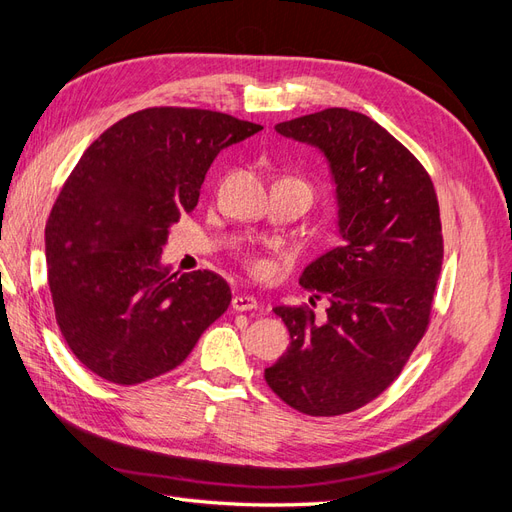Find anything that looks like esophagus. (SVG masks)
<instances>
[{
  "label": "esophagus",
  "instance_id": "esophagus-1",
  "mask_svg": "<svg viewBox=\"0 0 512 512\" xmlns=\"http://www.w3.org/2000/svg\"><path fill=\"white\" fill-rule=\"evenodd\" d=\"M230 305L235 312H252L258 307V301L254 297H247V294H237V297H232Z\"/></svg>",
  "mask_w": 512,
  "mask_h": 512
}]
</instances>
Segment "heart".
Wrapping results in <instances>:
<instances>
[{"label": "heart", "instance_id": "1", "mask_svg": "<svg viewBox=\"0 0 512 512\" xmlns=\"http://www.w3.org/2000/svg\"><path fill=\"white\" fill-rule=\"evenodd\" d=\"M247 269H250V273L256 277H265L271 271V265L265 258H252L250 262H247Z\"/></svg>", "mask_w": 512, "mask_h": 512}]
</instances>
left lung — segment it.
I'll return each instance as SVG.
<instances>
[{
    "mask_svg": "<svg viewBox=\"0 0 512 512\" xmlns=\"http://www.w3.org/2000/svg\"><path fill=\"white\" fill-rule=\"evenodd\" d=\"M275 130L327 158L342 243L299 280L329 299L327 316L273 309L290 348L265 380L303 414H346L389 389L427 331L444 256L438 196L423 164L363 113L324 108Z\"/></svg>",
    "mask_w": 512,
    "mask_h": 512,
    "instance_id": "left-lung-1",
    "label": "left lung"
}]
</instances>
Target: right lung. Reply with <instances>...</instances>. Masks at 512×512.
<instances>
[{
  "label": "right lung",
  "mask_w": 512,
  "mask_h": 512,
  "mask_svg": "<svg viewBox=\"0 0 512 512\" xmlns=\"http://www.w3.org/2000/svg\"><path fill=\"white\" fill-rule=\"evenodd\" d=\"M262 126L218 111L153 106L87 147L44 228L55 318L96 376L141 384L175 369L230 305L213 271L170 273L168 228L194 211L215 156Z\"/></svg>",
  "instance_id": "obj_1"
}]
</instances>
